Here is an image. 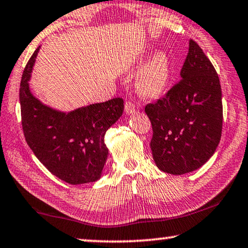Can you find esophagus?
I'll return each mask as SVG.
<instances>
[{
    "label": "esophagus",
    "mask_w": 248,
    "mask_h": 248,
    "mask_svg": "<svg viewBox=\"0 0 248 248\" xmlns=\"http://www.w3.org/2000/svg\"><path fill=\"white\" fill-rule=\"evenodd\" d=\"M125 112H126V114H133L135 112V105L133 104L132 102H126L125 103Z\"/></svg>",
    "instance_id": "34e87169"
}]
</instances>
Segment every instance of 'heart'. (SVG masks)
I'll return each mask as SVG.
<instances>
[{
	"mask_svg": "<svg viewBox=\"0 0 248 248\" xmlns=\"http://www.w3.org/2000/svg\"><path fill=\"white\" fill-rule=\"evenodd\" d=\"M171 79V62L163 50L155 51L136 79V88L145 98H156L167 91Z\"/></svg>",
	"mask_w": 248,
	"mask_h": 248,
	"instance_id": "heart-1",
	"label": "heart"
}]
</instances>
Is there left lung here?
Returning <instances> with one entry per match:
<instances>
[{"mask_svg": "<svg viewBox=\"0 0 248 248\" xmlns=\"http://www.w3.org/2000/svg\"><path fill=\"white\" fill-rule=\"evenodd\" d=\"M180 76L163 98L145 106L154 162L161 171L178 175L197 170L213 156L222 128L219 78L196 41H189Z\"/></svg>", "mask_w": 248, "mask_h": 248, "instance_id": "1", "label": "left lung"}]
</instances>
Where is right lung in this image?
I'll use <instances>...</instances> for the list:
<instances>
[{"label": "right lung", "mask_w": 248, "mask_h": 248, "mask_svg": "<svg viewBox=\"0 0 248 248\" xmlns=\"http://www.w3.org/2000/svg\"><path fill=\"white\" fill-rule=\"evenodd\" d=\"M39 49L28 62L20 84L26 141L38 160L60 180L69 185L97 181L108 155L105 133L123 114V99L92 104L69 113L45 105L29 87Z\"/></svg>", "instance_id": "obj_1"}]
</instances>
